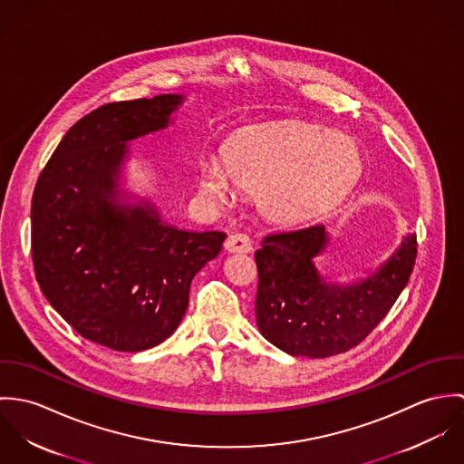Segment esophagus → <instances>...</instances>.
<instances>
[{"label": "esophagus", "mask_w": 464, "mask_h": 464, "mask_svg": "<svg viewBox=\"0 0 464 464\" xmlns=\"http://www.w3.org/2000/svg\"><path fill=\"white\" fill-rule=\"evenodd\" d=\"M225 250L230 254H248L252 250V241L246 234L236 232L227 237L225 241Z\"/></svg>", "instance_id": "1"}]
</instances>
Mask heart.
Returning <instances> with one entry per match:
<instances>
[{
  "label": "heart",
  "instance_id": "b5f03b06",
  "mask_svg": "<svg viewBox=\"0 0 464 464\" xmlns=\"http://www.w3.org/2000/svg\"><path fill=\"white\" fill-rule=\"evenodd\" d=\"M361 171L357 146L325 127L295 125L243 133L221 164L199 168V193L227 203L232 186L259 195L266 216L282 225L309 221L348 195Z\"/></svg>",
  "mask_w": 464,
  "mask_h": 464
}]
</instances>
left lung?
I'll return each mask as SVG.
<instances>
[{"mask_svg":"<svg viewBox=\"0 0 464 464\" xmlns=\"http://www.w3.org/2000/svg\"><path fill=\"white\" fill-rule=\"evenodd\" d=\"M324 225L267 234L256 252V320L266 339L291 355L331 357L357 346L390 313L416 261V236L368 278L327 282L314 257L325 248Z\"/></svg>","mask_w":464,"mask_h":464,"instance_id":"1","label":"left lung"}]
</instances>
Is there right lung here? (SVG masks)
I'll return each instance as SVG.
<instances>
[{
    "label": "right lung",
    "mask_w": 464,
    "mask_h": 464,
    "mask_svg": "<svg viewBox=\"0 0 464 464\" xmlns=\"http://www.w3.org/2000/svg\"><path fill=\"white\" fill-rule=\"evenodd\" d=\"M179 94L107 103L76 121L39 175L32 259L52 307L82 337L142 352L177 331L189 285L223 246V232L162 223L157 208L121 205L127 142L169 125Z\"/></svg>",
    "instance_id": "1"
}]
</instances>
